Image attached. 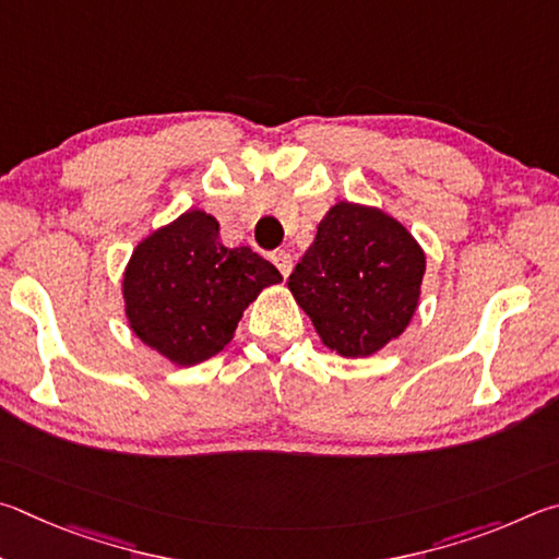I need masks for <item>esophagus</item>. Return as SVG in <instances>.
I'll list each match as a JSON object with an SVG mask.
<instances>
[{
	"label": "esophagus",
	"instance_id": "esophagus-1",
	"mask_svg": "<svg viewBox=\"0 0 559 559\" xmlns=\"http://www.w3.org/2000/svg\"><path fill=\"white\" fill-rule=\"evenodd\" d=\"M272 262L277 264V270L282 272V277H289V272H292V254L287 250H274L272 252Z\"/></svg>",
	"mask_w": 559,
	"mask_h": 559
}]
</instances>
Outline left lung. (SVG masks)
Instances as JSON below:
<instances>
[{"instance_id": "8db88e82", "label": "left lung", "mask_w": 559, "mask_h": 559, "mask_svg": "<svg viewBox=\"0 0 559 559\" xmlns=\"http://www.w3.org/2000/svg\"><path fill=\"white\" fill-rule=\"evenodd\" d=\"M425 250L403 223L370 205L338 201L289 274V292L324 346L366 358L413 321Z\"/></svg>"}]
</instances>
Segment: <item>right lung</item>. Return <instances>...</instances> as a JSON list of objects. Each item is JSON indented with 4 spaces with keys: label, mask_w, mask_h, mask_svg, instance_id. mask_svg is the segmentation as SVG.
Instances as JSON below:
<instances>
[{
    "label": "right lung",
    "mask_w": 559,
    "mask_h": 559,
    "mask_svg": "<svg viewBox=\"0 0 559 559\" xmlns=\"http://www.w3.org/2000/svg\"><path fill=\"white\" fill-rule=\"evenodd\" d=\"M282 282L250 248H225L218 221L191 209L136 245L122 280L136 338L176 366H195L230 344L242 311Z\"/></svg>",
    "instance_id": "1"
}]
</instances>
